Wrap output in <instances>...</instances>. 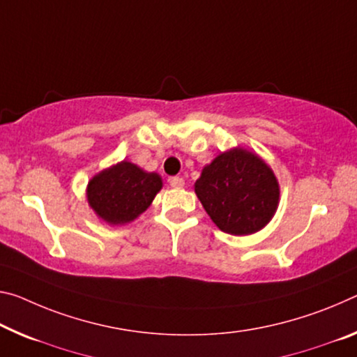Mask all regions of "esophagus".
Returning <instances> with one entry per match:
<instances>
[{"instance_id": "esophagus-1", "label": "esophagus", "mask_w": 357, "mask_h": 357, "mask_svg": "<svg viewBox=\"0 0 357 357\" xmlns=\"http://www.w3.org/2000/svg\"><path fill=\"white\" fill-rule=\"evenodd\" d=\"M168 183H169V185H172V188H174V189L184 188V179L179 178V176H172V178L168 179Z\"/></svg>"}]
</instances>
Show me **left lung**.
I'll list each match as a JSON object with an SVG mask.
<instances>
[{"instance_id":"8db88e82","label":"left lung","mask_w":357,"mask_h":357,"mask_svg":"<svg viewBox=\"0 0 357 357\" xmlns=\"http://www.w3.org/2000/svg\"><path fill=\"white\" fill-rule=\"evenodd\" d=\"M194 188L213 222L236 236L262 230L280 205V183L273 169L241 146L220 152L203 167Z\"/></svg>"}]
</instances>
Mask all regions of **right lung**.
Masks as SVG:
<instances>
[{
	"label": "right lung",
	"mask_w": 357,
	"mask_h": 357,
	"mask_svg": "<svg viewBox=\"0 0 357 357\" xmlns=\"http://www.w3.org/2000/svg\"><path fill=\"white\" fill-rule=\"evenodd\" d=\"M162 185L160 174L122 160L95 174L86 197L98 219L109 225H126L151 206Z\"/></svg>",
	"instance_id": "right-lung-1"
}]
</instances>
